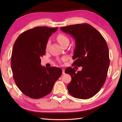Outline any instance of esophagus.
Returning a JSON list of instances; mask_svg holds the SVG:
<instances>
[{"label": "esophagus", "instance_id": "34e87169", "mask_svg": "<svg viewBox=\"0 0 122 122\" xmlns=\"http://www.w3.org/2000/svg\"><path fill=\"white\" fill-rule=\"evenodd\" d=\"M62 74H65V71H64V69H62Z\"/></svg>", "mask_w": 122, "mask_h": 122}]
</instances>
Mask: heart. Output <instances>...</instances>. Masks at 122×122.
<instances>
[{
    "instance_id": "b5f03b06",
    "label": "heart",
    "mask_w": 122,
    "mask_h": 122,
    "mask_svg": "<svg viewBox=\"0 0 122 122\" xmlns=\"http://www.w3.org/2000/svg\"><path fill=\"white\" fill-rule=\"evenodd\" d=\"M56 39L58 40L59 43L60 44L61 46H62L64 43H66V42H69V38L66 37V35H64L63 34H62V33H60L58 35V36L56 37ZM49 45V42H48L47 44H46V48H48ZM66 60V58H63L62 59V60L64 61Z\"/></svg>"
}]
</instances>
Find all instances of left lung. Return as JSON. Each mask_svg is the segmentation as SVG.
<instances>
[{
  "mask_svg": "<svg viewBox=\"0 0 122 122\" xmlns=\"http://www.w3.org/2000/svg\"><path fill=\"white\" fill-rule=\"evenodd\" d=\"M60 29L76 40L72 65L82 67L77 72L71 67L66 69L65 73L72 78L67 86L69 93L77 98H89L99 91L107 78L110 66L107 43L100 32L89 24H76Z\"/></svg>",
  "mask_w": 122,
  "mask_h": 122,
  "instance_id": "8db88e82",
  "label": "left lung"
}]
</instances>
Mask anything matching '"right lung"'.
I'll list each match as a JSON object with an SVG mask.
<instances>
[{"label": "right lung", "mask_w": 122, "mask_h": 122, "mask_svg": "<svg viewBox=\"0 0 122 122\" xmlns=\"http://www.w3.org/2000/svg\"><path fill=\"white\" fill-rule=\"evenodd\" d=\"M58 28L37 27L21 33L13 46L11 66L17 86L25 95L40 98L49 94L62 71L42 66L49 38Z\"/></svg>", "instance_id": "add662e5"}]
</instances>
